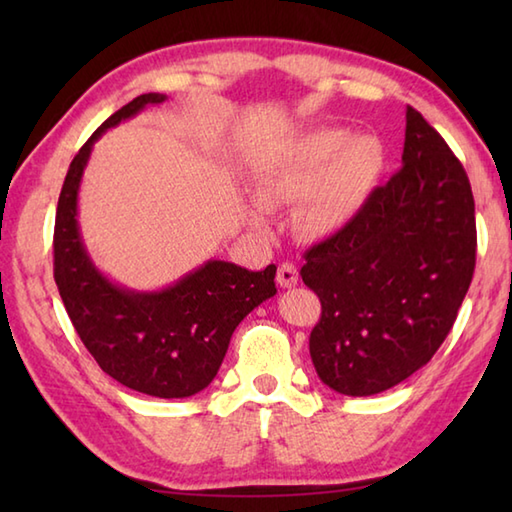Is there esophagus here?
Returning a JSON list of instances; mask_svg holds the SVG:
<instances>
[{"label": "esophagus", "mask_w": 512, "mask_h": 512, "mask_svg": "<svg viewBox=\"0 0 512 512\" xmlns=\"http://www.w3.org/2000/svg\"><path fill=\"white\" fill-rule=\"evenodd\" d=\"M297 281H299V270H297L295 264H290V262L279 264V268H277V284L281 288H295Z\"/></svg>", "instance_id": "34e87169"}]
</instances>
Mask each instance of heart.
<instances>
[{"instance_id": "b5f03b06", "label": "heart", "mask_w": 512, "mask_h": 512, "mask_svg": "<svg viewBox=\"0 0 512 512\" xmlns=\"http://www.w3.org/2000/svg\"><path fill=\"white\" fill-rule=\"evenodd\" d=\"M385 165L374 136H347L343 129H317L270 158L255 176L257 202L273 209L297 202L295 224L308 237L343 231L363 211ZM253 224L266 226L262 211Z\"/></svg>"}]
</instances>
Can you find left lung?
<instances>
[{
  "label": "left lung",
  "mask_w": 512,
  "mask_h": 512,
  "mask_svg": "<svg viewBox=\"0 0 512 512\" xmlns=\"http://www.w3.org/2000/svg\"><path fill=\"white\" fill-rule=\"evenodd\" d=\"M475 250L469 176L409 105L402 167L303 255L301 279L321 301L310 356L323 383L372 396L427 365L471 286Z\"/></svg>",
  "instance_id": "8db88e82"
}]
</instances>
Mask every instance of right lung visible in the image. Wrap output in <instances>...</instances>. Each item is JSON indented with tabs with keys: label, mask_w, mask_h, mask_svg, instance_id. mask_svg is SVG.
<instances>
[{
	"label": "right lung",
	"mask_w": 512,
	"mask_h": 512,
	"mask_svg": "<svg viewBox=\"0 0 512 512\" xmlns=\"http://www.w3.org/2000/svg\"><path fill=\"white\" fill-rule=\"evenodd\" d=\"M165 99L136 96L74 156L54 220V281L76 334L105 374L140 394L187 398L209 387L246 314L275 295L277 266L253 273L211 259L160 292L125 290L96 270L76 222V195L92 145L105 129Z\"/></svg>",
	"instance_id": "1"
}]
</instances>
